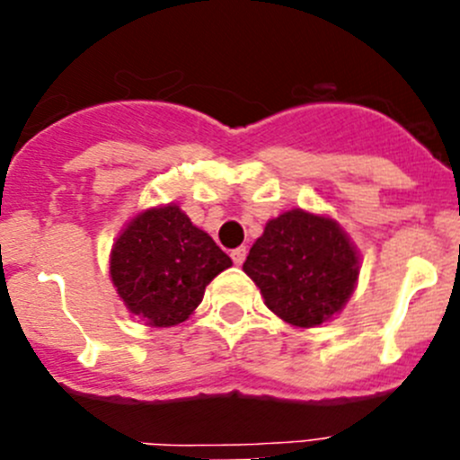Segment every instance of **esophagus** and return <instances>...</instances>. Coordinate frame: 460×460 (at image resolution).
<instances>
[{
  "mask_svg": "<svg viewBox=\"0 0 460 460\" xmlns=\"http://www.w3.org/2000/svg\"><path fill=\"white\" fill-rule=\"evenodd\" d=\"M244 258H247V247H238L231 252V260H234L235 264H243Z\"/></svg>",
  "mask_w": 460,
  "mask_h": 460,
  "instance_id": "esophagus-1",
  "label": "esophagus"
}]
</instances>
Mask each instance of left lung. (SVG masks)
<instances>
[{"instance_id": "left-lung-1", "label": "left lung", "mask_w": 460, "mask_h": 460, "mask_svg": "<svg viewBox=\"0 0 460 460\" xmlns=\"http://www.w3.org/2000/svg\"><path fill=\"white\" fill-rule=\"evenodd\" d=\"M243 269L273 314L316 327L354 291L358 253L336 222L294 208L267 222Z\"/></svg>"}]
</instances>
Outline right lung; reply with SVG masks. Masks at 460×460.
<instances>
[{
  "label": "right lung",
  "mask_w": 460,
  "mask_h": 460,
  "mask_svg": "<svg viewBox=\"0 0 460 460\" xmlns=\"http://www.w3.org/2000/svg\"><path fill=\"white\" fill-rule=\"evenodd\" d=\"M226 267L231 258L175 204L140 213L111 253L119 298L153 327L184 323L202 303L208 282Z\"/></svg>",
  "instance_id": "obj_1"
}]
</instances>
